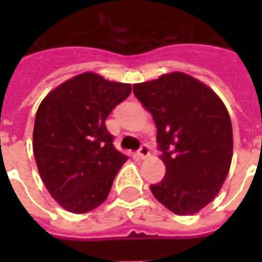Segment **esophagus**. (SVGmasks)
<instances>
[{
    "label": "esophagus",
    "mask_w": 262,
    "mask_h": 262,
    "mask_svg": "<svg viewBox=\"0 0 262 262\" xmlns=\"http://www.w3.org/2000/svg\"><path fill=\"white\" fill-rule=\"evenodd\" d=\"M138 155L140 159H145V157L149 156V147H148L147 144H143L142 147H140V149L138 151Z\"/></svg>",
    "instance_id": "esophagus-1"
}]
</instances>
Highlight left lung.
Wrapping results in <instances>:
<instances>
[{
	"instance_id": "8db88e82",
	"label": "left lung",
	"mask_w": 262,
	"mask_h": 262,
	"mask_svg": "<svg viewBox=\"0 0 262 262\" xmlns=\"http://www.w3.org/2000/svg\"><path fill=\"white\" fill-rule=\"evenodd\" d=\"M154 117L166 173L151 185L157 201L177 215L200 211L215 198L232 160V124L221 98L181 72L134 85Z\"/></svg>"
}]
</instances>
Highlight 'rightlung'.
Masks as SVG:
<instances>
[{
  "label": "right lung",
  "instance_id": "add662e5",
  "mask_svg": "<svg viewBox=\"0 0 262 262\" xmlns=\"http://www.w3.org/2000/svg\"><path fill=\"white\" fill-rule=\"evenodd\" d=\"M129 93V84L82 73L41 101L34 124V156L50 194L68 211L84 214L105 202L126 163L105 120Z\"/></svg>",
  "mask_w": 262,
  "mask_h": 262
}]
</instances>
